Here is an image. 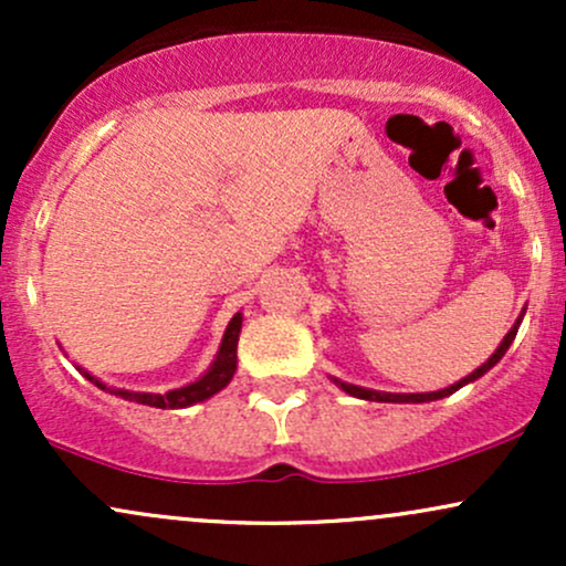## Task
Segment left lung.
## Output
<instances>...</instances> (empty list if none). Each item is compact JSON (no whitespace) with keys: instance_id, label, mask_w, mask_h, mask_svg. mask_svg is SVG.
I'll return each instance as SVG.
<instances>
[{"instance_id":"left-lung-1","label":"left lung","mask_w":566,"mask_h":566,"mask_svg":"<svg viewBox=\"0 0 566 566\" xmlns=\"http://www.w3.org/2000/svg\"><path fill=\"white\" fill-rule=\"evenodd\" d=\"M522 319H524V311H522V316H518V319H516V324H513V327L509 329V335L503 337V343H500L495 354H492L490 359H486L482 367L473 369V373H471V375H465L463 380L452 382L450 388H441V391H431V394H386V391H373V388L350 386V382H343V380H335V382H337V386H340L343 391H346V394L356 396V399H367V401H394V405H420V401H437V399H444V396H450V394L458 391V388H463L465 382H473V380L482 378L484 373H490V369L495 367L500 359H503V354H505V350H509V346L513 343V337H516V333H518V324H522Z\"/></svg>"}]
</instances>
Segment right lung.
I'll return each instance as SVG.
<instances>
[{
  "mask_svg": "<svg viewBox=\"0 0 566 566\" xmlns=\"http://www.w3.org/2000/svg\"><path fill=\"white\" fill-rule=\"evenodd\" d=\"M239 333H242V314L233 316V319L229 322V327H226L223 340H220V348H218V356H216V361H212V365H210V369H207V373L201 375L199 380L188 382V386H184V388H172V391H167V394L125 391V388L106 386V382H101L97 378H93V375L84 373V369H82V375L90 382H95L97 388H103V391H108V394H114V396H122V399H127V401H138V405L159 407V409H184V407L197 405V401L210 399V396H216L218 391H223V388L229 386L231 378H233V373H237Z\"/></svg>",
  "mask_w": 566,
  "mask_h": 566,
  "instance_id": "1",
  "label": "right lung"
}]
</instances>
